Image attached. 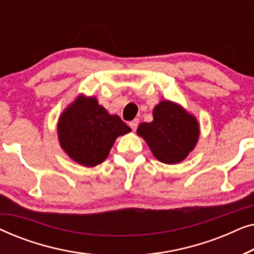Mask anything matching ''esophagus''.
<instances>
[{"label": "esophagus", "instance_id": "obj_1", "mask_svg": "<svg viewBox=\"0 0 254 254\" xmlns=\"http://www.w3.org/2000/svg\"><path fill=\"white\" fill-rule=\"evenodd\" d=\"M137 126H138V120H137V119H134L133 121H130V123H129V127H130L131 129H133L134 131L136 130Z\"/></svg>", "mask_w": 254, "mask_h": 254}]
</instances>
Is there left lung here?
I'll return each instance as SVG.
<instances>
[{
  "instance_id": "left-lung-1",
  "label": "left lung",
  "mask_w": 254,
  "mask_h": 254,
  "mask_svg": "<svg viewBox=\"0 0 254 254\" xmlns=\"http://www.w3.org/2000/svg\"><path fill=\"white\" fill-rule=\"evenodd\" d=\"M154 120L142 123L137 128L140 135L159 162L178 164L195 147L200 127L195 117L178 104L162 100L152 111Z\"/></svg>"
}]
</instances>
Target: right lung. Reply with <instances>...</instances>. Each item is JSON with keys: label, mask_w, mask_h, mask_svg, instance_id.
Returning a JSON list of instances; mask_svg holds the SVG:
<instances>
[{"label": "right lung", "mask_w": 254, "mask_h": 254, "mask_svg": "<svg viewBox=\"0 0 254 254\" xmlns=\"http://www.w3.org/2000/svg\"><path fill=\"white\" fill-rule=\"evenodd\" d=\"M131 129L119 117L111 116L95 97L78 96L59 118L58 137L69 157L92 168L105 161L120 135Z\"/></svg>", "instance_id": "obj_1"}]
</instances>
